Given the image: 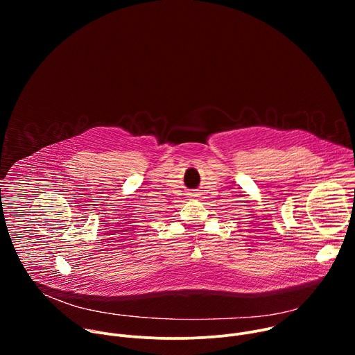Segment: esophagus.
Listing matches in <instances>:
<instances>
[{"label": "esophagus", "instance_id": "esophagus-1", "mask_svg": "<svg viewBox=\"0 0 355 355\" xmlns=\"http://www.w3.org/2000/svg\"><path fill=\"white\" fill-rule=\"evenodd\" d=\"M193 196H196V195H193Z\"/></svg>", "mask_w": 355, "mask_h": 355}]
</instances>
